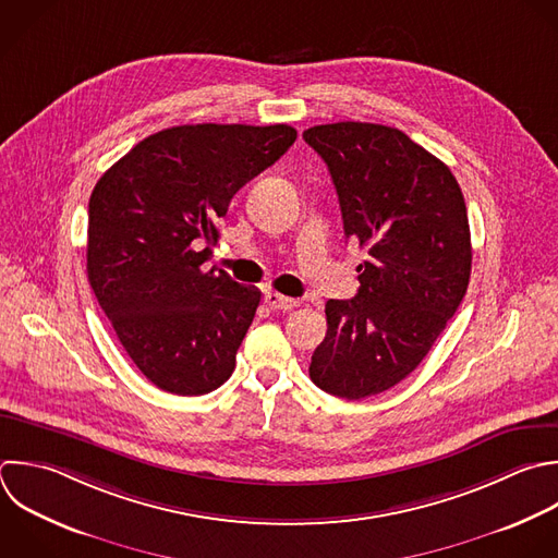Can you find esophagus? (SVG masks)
<instances>
[{"mask_svg": "<svg viewBox=\"0 0 558 558\" xmlns=\"http://www.w3.org/2000/svg\"><path fill=\"white\" fill-rule=\"evenodd\" d=\"M264 301H266V305H268L270 310H281V312H290V310L299 307V301H296V299H288V296H283V294H279V292H266V294H264Z\"/></svg>", "mask_w": 558, "mask_h": 558, "instance_id": "34e87169", "label": "esophagus"}]
</instances>
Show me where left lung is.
Segmentation results:
<instances>
[{"mask_svg": "<svg viewBox=\"0 0 558 558\" xmlns=\"http://www.w3.org/2000/svg\"><path fill=\"white\" fill-rule=\"evenodd\" d=\"M327 163L344 235L368 251L353 299H329L312 381L342 399L408 377L456 314L471 275V233L451 170L405 133L366 122L307 129Z\"/></svg>", "mask_w": 558, "mask_h": 558, "instance_id": "obj_1", "label": "left lung"}]
</instances>
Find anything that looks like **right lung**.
<instances>
[{"label":"right lung","instance_id":"right-lung-1","mask_svg":"<svg viewBox=\"0 0 558 558\" xmlns=\"http://www.w3.org/2000/svg\"><path fill=\"white\" fill-rule=\"evenodd\" d=\"M296 140L288 124H187L140 142L89 198L87 275L137 368L172 395L222 386L262 292L205 270L238 190Z\"/></svg>","mask_w":558,"mask_h":558}]
</instances>
